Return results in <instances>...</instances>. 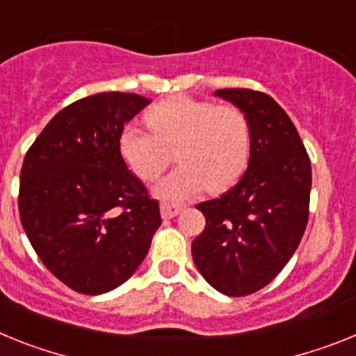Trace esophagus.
I'll use <instances>...</instances> for the list:
<instances>
[{"label": "esophagus", "instance_id": "34e87169", "mask_svg": "<svg viewBox=\"0 0 356 356\" xmlns=\"http://www.w3.org/2000/svg\"><path fill=\"white\" fill-rule=\"evenodd\" d=\"M181 211L182 206H179V204H161V215H163V218H174V216H177Z\"/></svg>", "mask_w": 356, "mask_h": 356}]
</instances>
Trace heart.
<instances>
[{"label": "heart", "mask_w": 356, "mask_h": 356, "mask_svg": "<svg viewBox=\"0 0 356 356\" xmlns=\"http://www.w3.org/2000/svg\"><path fill=\"white\" fill-rule=\"evenodd\" d=\"M150 132L136 125L120 134V152L136 177L152 182L174 154L179 168L154 188L163 200L191 199L229 188L243 174L251 152V129L245 114L233 105H215L186 95L157 102L147 113Z\"/></svg>", "instance_id": "1"}]
</instances>
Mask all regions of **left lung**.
<instances>
[{
	"instance_id": "8db88e82",
	"label": "left lung",
	"mask_w": 356,
	"mask_h": 356,
	"mask_svg": "<svg viewBox=\"0 0 356 356\" xmlns=\"http://www.w3.org/2000/svg\"><path fill=\"white\" fill-rule=\"evenodd\" d=\"M245 114L251 157L242 179L197 209L206 227L191 243L195 267L213 289L240 298L283 270L308 224L312 166L289 114L265 92L218 89Z\"/></svg>"
}]
</instances>
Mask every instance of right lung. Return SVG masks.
<instances>
[{
	"mask_svg": "<svg viewBox=\"0 0 356 356\" xmlns=\"http://www.w3.org/2000/svg\"><path fill=\"white\" fill-rule=\"evenodd\" d=\"M148 104L134 92L82 98L55 114L24 156L21 224L44 267L75 292L125 283L161 225L159 202L120 152L123 127Z\"/></svg>",
	"mask_w": 356,
	"mask_h": 356,
	"instance_id": "right-lung-1",
	"label": "right lung"
}]
</instances>
